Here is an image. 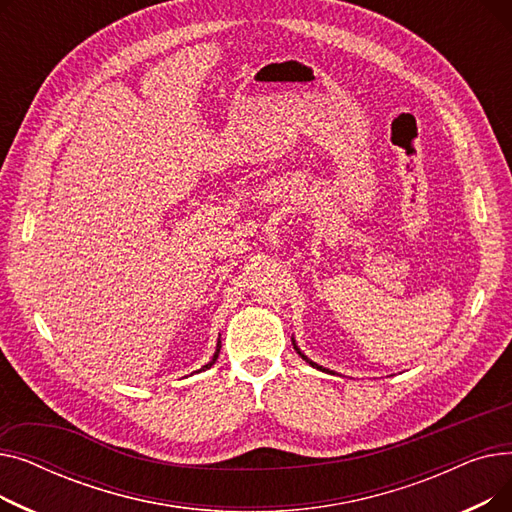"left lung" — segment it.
Returning <instances> with one entry per match:
<instances>
[{
    "instance_id": "left-lung-1",
    "label": "left lung",
    "mask_w": 512,
    "mask_h": 512,
    "mask_svg": "<svg viewBox=\"0 0 512 512\" xmlns=\"http://www.w3.org/2000/svg\"><path fill=\"white\" fill-rule=\"evenodd\" d=\"M292 342H294V340H292ZM294 348H297V344H294ZM297 353H299V355H301V357H303V359H305V361H307V363H309V365H311V367H315V369H324V367H319V365H317V363H313V361H309V359H307V357H305V355H303V353H301V351H299V348H297Z\"/></svg>"
}]
</instances>
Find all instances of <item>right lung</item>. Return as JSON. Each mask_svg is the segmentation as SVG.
<instances>
[{
	"label": "right lung",
	"mask_w": 512,
	"mask_h": 512,
	"mask_svg": "<svg viewBox=\"0 0 512 512\" xmlns=\"http://www.w3.org/2000/svg\"><path fill=\"white\" fill-rule=\"evenodd\" d=\"M220 348H222V344H220V342H218V348H215V355H213V359H211V361H209V363H207V365H203V367H201V371H205V369H209V367H211V365H213V363H215V359H218V355H220Z\"/></svg>",
	"instance_id": "right-lung-1"
}]
</instances>
